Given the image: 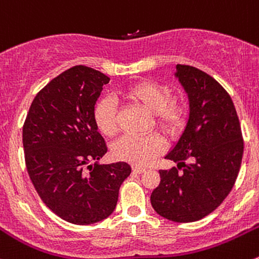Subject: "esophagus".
<instances>
[{
	"label": "esophagus",
	"mask_w": 259,
	"mask_h": 259,
	"mask_svg": "<svg viewBox=\"0 0 259 259\" xmlns=\"http://www.w3.org/2000/svg\"><path fill=\"white\" fill-rule=\"evenodd\" d=\"M132 170H133V172H136V174H142V172H145L146 168L138 167V166H133Z\"/></svg>",
	"instance_id": "1"
}]
</instances>
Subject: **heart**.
<instances>
[{
    "instance_id": "b5f03b06",
    "label": "heart",
    "mask_w": 259,
    "mask_h": 259,
    "mask_svg": "<svg viewBox=\"0 0 259 259\" xmlns=\"http://www.w3.org/2000/svg\"><path fill=\"white\" fill-rule=\"evenodd\" d=\"M126 101L140 104L153 114V126L163 133L175 132L184 123L186 104L183 101H174L167 87L153 81H138L119 92ZM93 118L97 128L103 135L112 137L118 132L117 107L112 99H102L96 104ZM162 142L153 135L133 137L124 136L112 145L111 152L116 160L126 161L133 165L143 166L158 155Z\"/></svg>"
}]
</instances>
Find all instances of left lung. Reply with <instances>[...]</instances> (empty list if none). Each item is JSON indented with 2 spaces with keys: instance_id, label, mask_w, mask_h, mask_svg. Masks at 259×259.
I'll return each instance as SVG.
<instances>
[{
  "instance_id": "left-lung-1",
  "label": "left lung",
  "mask_w": 259,
  "mask_h": 259,
  "mask_svg": "<svg viewBox=\"0 0 259 259\" xmlns=\"http://www.w3.org/2000/svg\"><path fill=\"white\" fill-rule=\"evenodd\" d=\"M174 75L188 96L189 117L165 156L178 167L158 171L151 205L166 219L190 223L215 210L230 193L242 163L243 137L232 98L215 79L180 64Z\"/></svg>"
}]
</instances>
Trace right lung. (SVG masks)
Listing matches in <instances>:
<instances>
[{
    "label": "right lung",
    "mask_w": 259,
    "mask_h": 259,
    "mask_svg": "<svg viewBox=\"0 0 259 259\" xmlns=\"http://www.w3.org/2000/svg\"><path fill=\"white\" fill-rule=\"evenodd\" d=\"M108 83V76L88 66L68 69L36 94L22 128L34 188L53 213L71 224H94L111 215L132 171L127 162H98L107 146L93 111Z\"/></svg>",
    "instance_id": "1"
}]
</instances>
